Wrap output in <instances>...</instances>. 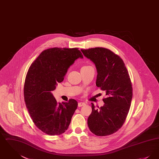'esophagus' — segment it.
Returning a JSON list of instances; mask_svg holds the SVG:
<instances>
[{
	"mask_svg": "<svg viewBox=\"0 0 159 159\" xmlns=\"http://www.w3.org/2000/svg\"><path fill=\"white\" fill-rule=\"evenodd\" d=\"M85 105H86V104H85L84 102H79L78 103V106H79V107H82V106H85Z\"/></svg>",
	"mask_w": 159,
	"mask_h": 159,
	"instance_id": "1",
	"label": "esophagus"
}]
</instances>
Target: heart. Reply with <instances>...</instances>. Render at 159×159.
<instances>
[{"instance_id":"heart-1","label":"heart","mask_w":159,"mask_h":159,"mask_svg":"<svg viewBox=\"0 0 159 159\" xmlns=\"http://www.w3.org/2000/svg\"><path fill=\"white\" fill-rule=\"evenodd\" d=\"M90 67H91V66H84L82 67V68H90Z\"/></svg>"}]
</instances>
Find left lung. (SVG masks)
Masks as SVG:
<instances>
[{"label":"left lung","mask_w":159,"mask_h":159,"mask_svg":"<svg viewBox=\"0 0 159 159\" xmlns=\"http://www.w3.org/2000/svg\"><path fill=\"white\" fill-rule=\"evenodd\" d=\"M81 51L95 64L96 85L107 96L99 109L92 103L89 128L97 136L111 135L121 128L131 104L133 92L128 71L121 58L108 49L97 47Z\"/></svg>","instance_id":"1"}]
</instances>
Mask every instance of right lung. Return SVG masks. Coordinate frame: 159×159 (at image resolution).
Here are the masks:
<instances>
[{
  "label": "right lung",
  "mask_w": 159,
  "mask_h": 159,
  "mask_svg": "<svg viewBox=\"0 0 159 159\" xmlns=\"http://www.w3.org/2000/svg\"><path fill=\"white\" fill-rule=\"evenodd\" d=\"M83 57L77 48H52L42 51L29 67L24 86V101L34 124L46 134L59 135L68 129L78 103L74 99L58 102L51 91L63 81L75 61Z\"/></svg>",
  "instance_id": "right-lung-1"
}]
</instances>
